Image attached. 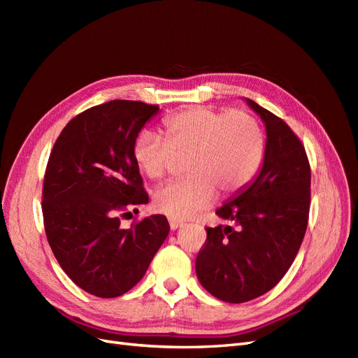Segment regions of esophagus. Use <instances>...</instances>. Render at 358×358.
<instances>
[{
	"mask_svg": "<svg viewBox=\"0 0 358 358\" xmlns=\"http://www.w3.org/2000/svg\"><path fill=\"white\" fill-rule=\"evenodd\" d=\"M169 224H170V229H171V230H178V229H180V227H182L183 224H185V222H183L182 220H178V218H171V216H170V218H169Z\"/></svg>",
	"mask_w": 358,
	"mask_h": 358,
	"instance_id": "1",
	"label": "esophagus"
}]
</instances>
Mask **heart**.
I'll return each mask as SVG.
<instances>
[{"instance_id":"heart-1","label":"heart","mask_w":358,"mask_h":358,"mask_svg":"<svg viewBox=\"0 0 358 358\" xmlns=\"http://www.w3.org/2000/svg\"><path fill=\"white\" fill-rule=\"evenodd\" d=\"M167 143L143 131L133 145L137 167L150 179H161L187 159V179L170 182L154 194L157 210L187 220L209 208L216 197L231 196L254 180L266 154L262 125L246 110L194 106L164 121Z\"/></svg>"}]
</instances>
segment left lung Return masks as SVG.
Returning a JSON list of instances; mask_svg holds the SVG:
<instances>
[{
    "label": "left lung",
    "instance_id": "obj_1",
    "mask_svg": "<svg viewBox=\"0 0 358 358\" xmlns=\"http://www.w3.org/2000/svg\"><path fill=\"white\" fill-rule=\"evenodd\" d=\"M246 103L266 124L263 167L252 185L216 210L234 227H208L196 262L200 284L229 303L263 296L284 278L305 237L310 208L305 146L279 116Z\"/></svg>",
    "mask_w": 358,
    "mask_h": 358
}]
</instances>
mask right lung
<instances>
[{
	"instance_id": "add662e5",
	"label": "right lung",
	"mask_w": 358,
	"mask_h": 358,
	"mask_svg": "<svg viewBox=\"0 0 358 358\" xmlns=\"http://www.w3.org/2000/svg\"><path fill=\"white\" fill-rule=\"evenodd\" d=\"M159 107L113 100L64 127L43 182V221L52 252L73 282L112 299L131 289L170 231L164 215L122 220L149 201L133 145ZM138 212V209H134Z\"/></svg>"
}]
</instances>
